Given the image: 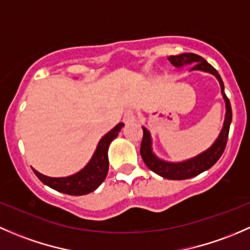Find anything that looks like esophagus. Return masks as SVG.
Masks as SVG:
<instances>
[{
  "label": "esophagus",
  "instance_id": "esophagus-1",
  "mask_svg": "<svg viewBox=\"0 0 250 250\" xmlns=\"http://www.w3.org/2000/svg\"><path fill=\"white\" fill-rule=\"evenodd\" d=\"M136 120V117H135V113H133L132 109H127L125 112L124 117H123V122L125 123V124H130V123H133Z\"/></svg>",
  "mask_w": 250,
  "mask_h": 250
}]
</instances>
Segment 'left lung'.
Here are the masks:
<instances>
[{
  "label": "left lung",
  "instance_id": "left-lung-1",
  "mask_svg": "<svg viewBox=\"0 0 250 250\" xmlns=\"http://www.w3.org/2000/svg\"><path fill=\"white\" fill-rule=\"evenodd\" d=\"M168 61L176 67H182L184 65H190L194 63L192 69L196 71L208 72V73L215 76V78L219 81L221 94H223L224 100H225L226 104V113H225V120H224V126L221 128V132L219 133V137L215 140V142L203 153L199 154L195 158L189 159V160L182 161V163H168L159 159L155 154L153 153L151 149V137L150 132L146 130V127L143 128V138L142 143H141V156H142L144 164L146 165L150 171L155 172L159 176L164 177L166 179H173V181H181V179H189L192 177L197 176V174L202 173V172L207 171L208 168L213 166L220 156L223 155L224 150H225L226 142H228L229 137V130H230L231 120H232V110H231V104L229 101L228 96L224 92V83L223 79L218 73V71L213 67L212 65L207 62L205 59L201 56L196 55L192 53H184L179 54V55H172L168 58Z\"/></svg>",
  "mask_w": 250,
  "mask_h": 250
}]
</instances>
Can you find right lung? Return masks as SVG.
<instances>
[{
	"label": "right lung",
	"mask_w": 250,
	"mask_h": 250,
	"mask_svg": "<svg viewBox=\"0 0 250 250\" xmlns=\"http://www.w3.org/2000/svg\"><path fill=\"white\" fill-rule=\"evenodd\" d=\"M123 126H124V124L119 123L114 128H112L109 132L106 133L100 140L92 158L90 159L86 166L79 172H77V173L68 177L53 178V177L44 176V174L40 173V172L32 168L33 172L43 184L48 185L51 189L56 190V191L73 195V196H81V195H86L89 192H92L106 179L108 166H109L108 146H109L110 142L114 138H117L118 133L120 132Z\"/></svg>",
	"instance_id": "obj_1"
}]
</instances>
